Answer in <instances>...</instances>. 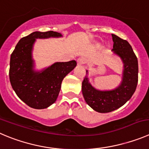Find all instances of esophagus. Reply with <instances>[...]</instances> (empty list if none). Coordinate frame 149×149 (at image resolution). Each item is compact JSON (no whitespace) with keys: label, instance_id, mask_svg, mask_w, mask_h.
Wrapping results in <instances>:
<instances>
[{"label":"esophagus","instance_id":"1","mask_svg":"<svg viewBox=\"0 0 149 149\" xmlns=\"http://www.w3.org/2000/svg\"><path fill=\"white\" fill-rule=\"evenodd\" d=\"M86 62V59L84 57H79L77 59V63L78 65H83Z\"/></svg>","mask_w":149,"mask_h":149}]
</instances>
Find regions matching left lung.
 I'll list each match as a JSON object with an SVG mask.
<instances>
[{"mask_svg":"<svg viewBox=\"0 0 149 149\" xmlns=\"http://www.w3.org/2000/svg\"><path fill=\"white\" fill-rule=\"evenodd\" d=\"M112 51L120 57L123 63L120 84L112 90H98L90 82L88 70L82 81V94L86 103L95 111L101 113L110 112L124 105L135 92L138 81V62L132 48L126 40L112 34Z\"/></svg>","mask_w":149,"mask_h":149,"instance_id":"1","label":"left lung"}]
</instances>
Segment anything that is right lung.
Here are the masks:
<instances>
[{"instance_id":"right-lung-1","label":"right lung","mask_w":149,"mask_h":149,"mask_svg":"<svg viewBox=\"0 0 149 149\" xmlns=\"http://www.w3.org/2000/svg\"><path fill=\"white\" fill-rule=\"evenodd\" d=\"M62 37V34L53 31H35L20 39L11 55V85L20 100L30 107L45 109L54 104L63 79L77 65L75 60L57 62L40 70H35L32 53L36 40Z\"/></svg>"}]
</instances>
